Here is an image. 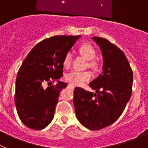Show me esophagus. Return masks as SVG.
Masks as SVG:
<instances>
[{
    "instance_id": "esophagus-1",
    "label": "esophagus",
    "mask_w": 148,
    "mask_h": 148,
    "mask_svg": "<svg viewBox=\"0 0 148 148\" xmlns=\"http://www.w3.org/2000/svg\"><path fill=\"white\" fill-rule=\"evenodd\" d=\"M69 87H72V88H74V87H73V85H72V84H69Z\"/></svg>"
}]
</instances>
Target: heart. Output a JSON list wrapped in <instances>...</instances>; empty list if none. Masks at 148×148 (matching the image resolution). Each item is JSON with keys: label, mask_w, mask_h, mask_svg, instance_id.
Masks as SVG:
<instances>
[{"label": "heart", "mask_w": 148, "mask_h": 148, "mask_svg": "<svg viewBox=\"0 0 148 148\" xmlns=\"http://www.w3.org/2000/svg\"><path fill=\"white\" fill-rule=\"evenodd\" d=\"M78 51L82 56L88 60V66L91 69L96 71L99 70V64L93 60L96 56V50L92 45L88 43H84L78 47ZM72 55L70 53L65 54L63 58V66L65 68H69L71 65ZM91 78V74L88 71L78 72L72 71L65 75V79L67 82L74 86H82L85 82H89Z\"/></svg>", "instance_id": "obj_1"}]
</instances>
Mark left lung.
Returning <instances> with one entry per match:
<instances>
[{
	"mask_svg": "<svg viewBox=\"0 0 148 148\" xmlns=\"http://www.w3.org/2000/svg\"><path fill=\"white\" fill-rule=\"evenodd\" d=\"M103 57L102 73L89 84L96 93L81 87L74 90L77 119L83 126L97 130L119 118L132 93L133 71L125 53L107 39L92 37Z\"/></svg>",
	"mask_w": 148,
	"mask_h": 148,
	"instance_id": "1",
	"label": "left lung"
}]
</instances>
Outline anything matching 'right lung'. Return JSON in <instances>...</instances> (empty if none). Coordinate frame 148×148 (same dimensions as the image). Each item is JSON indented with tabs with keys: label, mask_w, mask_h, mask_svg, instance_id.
<instances>
[{
	"label": "right lung",
	"mask_w": 148,
	"mask_h": 148,
	"mask_svg": "<svg viewBox=\"0 0 148 148\" xmlns=\"http://www.w3.org/2000/svg\"><path fill=\"white\" fill-rule=\"evenodd\" d=\"M81 36L59 35L44 39L34 47L18 70L15 103L23 125L42 130L54 117L58 98L66 84L58 81L63 75V58ZM57 80L56 86L47 88Z\"/></svg>",
	"instance_id": "add662e5"
}]
</instances>
